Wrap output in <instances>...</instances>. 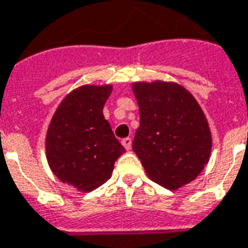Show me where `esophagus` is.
Here are the masks:
<instances>
[{
    "label": "esophagus",
    "instance_id": "34e87169",
    "mask_svg": "<svg viewBox=\"0 0 248 248\" xmlns=\"http://www.w3.org/2000/svg\"><path fill=\"white\" fill-rule=\"evenodd\" d=\"M122 144H124V147L129 151V150H131V144H133V140H131V138H124L122 139Z\"/></svg>",
    "mask_w": 248,
    "mask_h": 248
}]
</instances>
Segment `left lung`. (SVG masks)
Listing matches in <instances>:
<instances>
[{
  "label": "left lung",
  "instance_id": "1",
  "mask_svg": "<svg viewBox=\"0 0 248 248\" xmlns=\"http://www.w3.org/2000/svg\"><path fill=\"white\" fill-rule=\"evenodd\" d=\"M131 89L140 115L133 150L147 176L170 190L189 184L212 152V131L200 104L173 81H137Z\"/></svg>",
  "mask_w": 248,
  "mask_h": 248
}]
</instances>
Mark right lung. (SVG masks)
Here are the masks:
<instances>
[{
    "instance_id": "right-lung-1",
    "label": "right lung",
    "mask_w": 248,
    "mask_h": 248,
    "mask_svg": "<svg viewBox=\"0 0 248 248\" xmlns=\"http://www.w3.org/2000/svg\"><path fill=\"white\" fill-rule=\"evenodd\" d=\"M111 84L76 88L55 110L46 134V157L62 183L92 192L109 180L124 147L102 113Z\"/></svg>"
}]
</instances>
